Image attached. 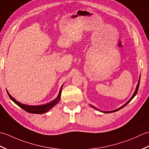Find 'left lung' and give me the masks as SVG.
Wrapping results in <instances>:
<instances>
[{
    "label": "left lung",
    "mask_w": 149,
    "mask_h": 149,
    "mask_svg": "<svg viewBox=\"0 0 149 149\" xmlns=\"http://www.w3.org/2000/svg\"><path fill=\"white\" fill-rule=\"evenodd\" d=\"M140 79H139V81H138V84H137V86H136V90H135V91H134V94L132 95V97L130 99H129V100H128L127 102H126L124 105L123 106H122V107H120V108H118V109H115V110H114V111H102V112H103V113H113V112H116V111H118V110H120V109H121L122 108H123V107H125L126 105H127V104H128V103H129L131 101V100L133 99V98L135 97V95H136V93H137V92H138V88H139V86H140ZM91 107H94L95 109H97V108H95V107H93V106H92L91 105Z\"/></svg>",
    "instance_id": "obj_1"
}]
</instances>
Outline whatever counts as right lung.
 Returning a JSON list of instances; mask_svg holds the SVG:
<instances>
[{
    "instance_id": "obj_1",
    "label": "right lung",
    "mask_w": 149,
    "mask_h": 149,
    "mask_svg": "<svg viewBox=\"0 0 149 149\" xmlns=\"http://www.w3.org/2000/svg\"><path fill=\"white\" fill-rule=\"evenodd\" d=\"M62 87H63V86H61V89H60V90H59V93L58 94V97H57L56 99L51 101V102H50L49 103L43 104V105H39V106H28V105H26V104L20 103V102H18V101L16 100L13 97H12L10 95V94L8 93V91H7V93L8 94L9 98H10V99L13 101V102L16 104H17V105H18L19 107H21V108H22L24 110L26 111H27L28 113H30L42 114V113H46L48 111H49L50 109H52V107L55 105H56V104L60 100V99H61Z\"/></svg>"
}]
</instances>
